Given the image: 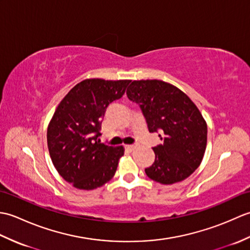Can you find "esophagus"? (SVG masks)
I'll list each match as a JSON object with an SVG mask.
<instances>
[{
  "label": "esophagus",
  "instance_id": "obj_1",
  "mask_svg": "<svg viewBox=\"0 0 250 250\" xmlns=\"http://www.w3.org/2000/svg\"><path fill=\"white\" fill-rule=\"evenodd\" d=\"M125 148L126 151H133L137 148V145H125Z\"/></svg>",
  "mask_w": 250,
  "mask_h": 250
}]
</instances>
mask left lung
<instances>
[{
    "label": "left lung",
    "instance_id": "obj_1",
    "mask_svg": "<svg viewBox=\"0 0 250 250\" xmlns=\"http://www.w3.org/2000/svg\"><path fill=\"white\" fill-rule=\"evenodd\" d=\"M126 95L140 105L149 132L161 133L162 144L152 148L155 162L145 168L147 176L163 185L189 177L206 149L207 125L199 108L182 90L157 79L133 81Z\"/></svg>",
    "mask_w": 250,
    "mask_h": 250
}]
</instances>
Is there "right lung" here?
Listing matches in <instances>:
<instances>
[{"mask_svg":"<svg viewBox=\"0 0 250 250\" xmlns=\"http://www.w3.org/2000/svg\"><path fill=\"white\" fill-rule=\"evenodd\" d=\"M130 81L84 79L58 105L47 129L56 169L74 187L92 190L114 177L125 148L101 143L102 118L110 103L125 94Z\"/></svg>","mask_w":250,"mask_h":250,"instance_id":"1","label":"right lung"}]
</instances>
